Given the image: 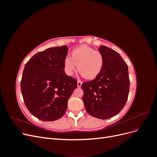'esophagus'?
<instances>
[{"mask_svg":"<svg viewBox=\"0 0 157 157\" xmlns=\"http://www.w3.org/2000/svg\"><path fill=\"white\" fill-rule=\"evenodd\" d=\"M82 82L81 81H80V80H78V81H77V86L78 87H80V86H82Z\"/></svg>","mask_w":157,"mask_h":157,"instance_id":"esophagus-1","label":"esophagus"}]
</instances>
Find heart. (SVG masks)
<instances>
[{"label":"heart","mask_w":157,"mask_h":157,"mask_svg":"<svg viewBox=\"0 0 157 157\" xmlns=\"http://www.w3.org/2000/svg\"><path fill=\"white\" fill-rule=\"evenodd\" d=\"M82 77L93 79L100 74L104 65V56L101 52L88 46H82L71 52V57L64 59V69L67 75L71 76L77 69Z\"/></svg>","instance_id":"1"}]
</instances>
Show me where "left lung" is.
<instances>
[{
    "label": "left lung",
    "instance_id": "obj_1",
    "mask_svg": "<svg viewBox=\"0 0 157 157\" xmlns=\"http://www.w3.org/2000/svg\"><path fill=\"white\" fill-rule=\"evenodd\" d=\"M99 51L104 56L101 72L92 81L82 83V101L88 113L99 119L117 115L127 101L130 90L128 65L121 55L105 46Z\"/></svg>",
    "mask_w": 157,
    "mask_h": 157
}]
</instances>
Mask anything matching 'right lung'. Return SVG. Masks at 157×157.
<instances>
[{
	"label": "right lung",
	"instance_id": "right-lung-1",
	"mask_svg": "<svg viewBox=\"0 0 157 157\" xmlns=\"http://www.w3.org/2000/svg\"><path fill=\"white\" fill-rule=\"evenodd\" d=\"M68 48L54 47L38 52L27 61L21 80V91L28 110L39 120L61 118L77 81L65 74L64 59Z\"/></svg>",
	"mask_w": 157,
	"mask_h": 157
}]
</instances>
